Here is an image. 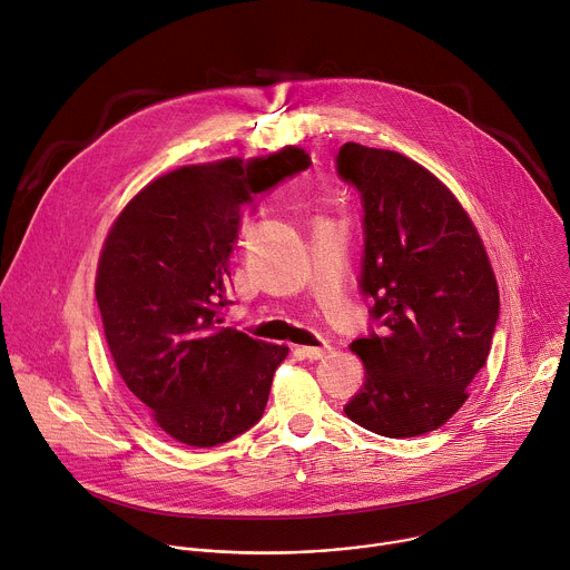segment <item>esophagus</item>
I'll list each match as a JSON object with an SVG mask.
<instances>
[{
  "label": "esophagus",
  "mask_w": 570,
  "mask_h": 570,
  "mask_svg": "<svg viewBox=\"0 0 570 570\" xmlns=\"http://www.w3.org/2000/svg\"><path fill=\"white\" fill-rule=\"evenodd\" d=\"M332 352V345H320V347H299V354L304 356V358H308V361H317V358H322L324 354H330Z\"/></svg>",
  "instance_id": "obj_1"
}]
</instances>
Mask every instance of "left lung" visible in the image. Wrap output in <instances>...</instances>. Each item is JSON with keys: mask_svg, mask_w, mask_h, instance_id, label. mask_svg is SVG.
I'll list each match as a JSON object with an SVG mask.
<instances>
[{"mask_svg": "<svg viewBox=\"0 0 570 570\" xmlns=\"http://www.w3.org/2000/svg\"><path fill=\"white\" fill-rule=\"evenodd\" d=\"M363 205L358 288L374 299L352 343L365 365L345 415L383 438L442 426L466 401L499 322V286L455 196L417 161L354 141L336 155Z\"/></svg>", "mask_w": 570, "mask_h": 570, "instance_id": "8db88e82", "label": "left lung"}]
</instances>
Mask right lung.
<instances>
[{"instance_id":"add662e5","label":"right lung","mask_w":570,"mask_h":570,"mask_svg":"<svg viewBox=\"0 0 570 570\" xmlns=\"http://www.w3.org/2000/svg\"><path fill=\"white\" fill-rule=\"evenodd\" d=\"M311 167L295 146L243 165L183 167L144 187L112 225L97 302L115 365L150 420L189 446L253 429L288 347L223 327L229 255L259 194Z\"/></svg>"}]
</instances>
